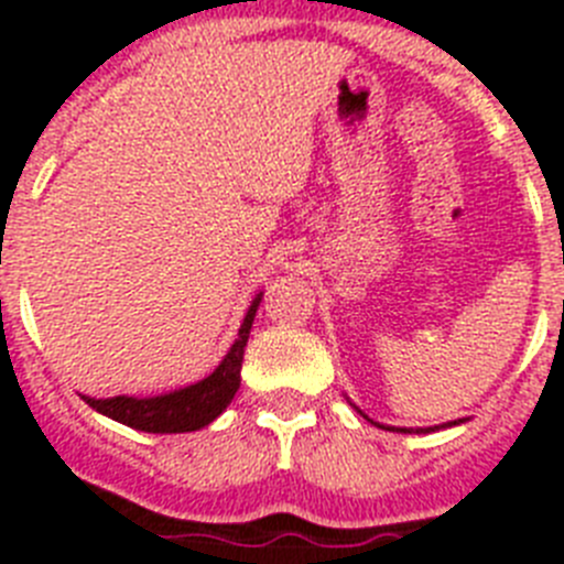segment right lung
<instances>
[{
    "label": "right lung",
    "instance_id": "1",
    "mask_svg": "<svg viewBox=\"0 0 564 564\" xmlns=\"http://www.w3.org/2000/svg\"><path fill=\"white\" fill-rule=\"evenodd\" d=\"M258 306L260 295L251 301L249 313L242 318V327L228 356L203 382L182 388V391L164 393V397H144V400H135V397H109V400L84 397V400L100 414L112 416L118 423L139 429V432L178 434L203 429V425H208L210 420H217L226 411V405L235 400L237 388H240L242 354H246V341H249V329Z\"/></svg>",
    "mask_w": 564,
    "mask_h": 564
}]
</instances>
